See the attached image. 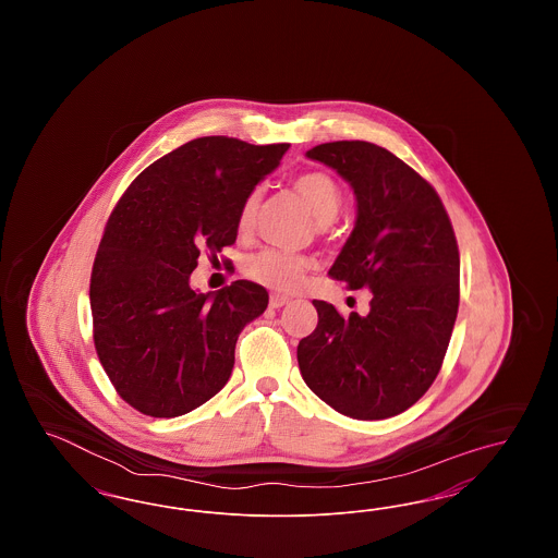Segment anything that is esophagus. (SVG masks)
I'll use <instances>...</instances> for the list:
<instances>
[{
  "label": "esophagus",
  "mask_w": 558,
  "mask_h": 558,
  "mask_svg": "<svg viewBox=\"0 0 558 558\" xmlns=\"http://www.w3.org/2000/svg\"><path fill=\"white\" fill-rule=\"evenodd\" d=\"M289 301H291V299L284 296V294H271V296H269V307L278 310V307H284Z\"/></svg>",
  "instance_id": "esophagus-1"
}]
</instances>
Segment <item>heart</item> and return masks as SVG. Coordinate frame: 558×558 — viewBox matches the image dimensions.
<instances>
[{"instance_id": "heart-1", "label": "heart", "mask_w": 558, "mask_h": 558, "mask_svg": "<svg viewBox=\"0 0 558 558\" xmlns=\"http://www.w3.org/2000/svg\"><path fill=\"white\" fill-rule=\"evenodd\" d=\"M294 192L305 201L312 215L316 217L319 228L328 226L337 219L343 205V192L341 186L324 171H307L294 178L292 182ZM259 209V190H251L239 211V232H248L255 223V215ZM314 267V262L299 253H287L278 248H264L255 255H251L244 264V271L255 282L264 284L274 291H296L307 271Z\"/></svg>"}]
</instances>
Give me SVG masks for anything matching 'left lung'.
I'll return each instance as SVG.
<instances>
[{
    "label": "left lung",
    "instance_id": "1",
    "mask_svg": "<svg viewBox=\"0 0 558 558\" xmlns=\"http://www.w3.org/2000/svg\"><path fill=\"white\" fill-rule=\"evenodd\" d=\"M310 159L355 192L357 221L328 276L371 289V314L343 318L314 301L316 330L296 360L307 387L357 421L398 416L441 371L460 303V253L435 187L389 150L360 140L319 144Z\"/></svg>",
    "mask_w": 558,
    "mask_h": 558
}]
</instances>
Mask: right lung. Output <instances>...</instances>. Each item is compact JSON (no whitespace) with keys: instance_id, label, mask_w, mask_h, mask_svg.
<instances>
[{"instance_id":"add662e5","label":"right lung","mask_w":558,"mask_h":558,"mask_svg":"<svg viewBox=\"0 0 558 558\" xmlns=\"http://www.w3.org/2000/svg\"><path fill=\"white\" fill-rule=\"evenodd\" d=\"M289 144L196 137L146 167L108 217L92 280L94 345L112 387L137 412L173 418L223 389L240 330L266 312L262 284L192 291L201 251L236 242L244 196Z\"/></svg>"}]
</instances>
